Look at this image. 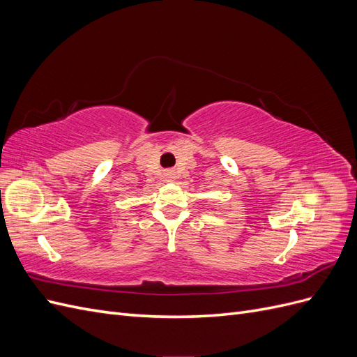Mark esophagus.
Returning a JSON list of instances; mask_svg holds the SVG:
<instances>
[{"instance_id": "esophagus-1", "label": "esophagus", "mask_w": 357, "mask_h": 357, "mask_svg": "<svg viewBox=\"0 0 357 357\" xmlns=\"http://www.w3.org/2000/svg\"><path fill=\"white\" fill-rule=\"evenodd\" d=\"M167 178H168L169 181H174V180H176V174H174V172H169V174L167 176Z\"/></svg>"}]
</instances>
